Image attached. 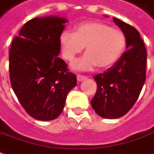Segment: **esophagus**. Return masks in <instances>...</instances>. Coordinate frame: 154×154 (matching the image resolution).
<instances>
[{
  "mask_svg": "<svg viewBox=\"0 0 154 154\" xmlns=\"http://www.w3.org/2000/svg\"><path fill=\"white\" fill-rule=\"evenodd\" d=\"M87 79V77L86 76H84V75H77V79L79 80V81H82V80H84V79Z\"/></svg>",
  "mask_w": 154,
  "mask_h": 154,
  "instance_id": "esophagus-1",
  "label": "esophagus"
}]
</instances>
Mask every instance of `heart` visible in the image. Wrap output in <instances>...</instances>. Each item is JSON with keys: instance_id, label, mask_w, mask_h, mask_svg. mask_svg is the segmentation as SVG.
Here are the masks:
<instances>
[{"instance_id": "heart-1", "label": "heart", "mask_w": 154, "mask_h": 154, "mask_svg": "<svg viewBox=\"0 0 154 154\" xmlns=\"http://www.w3.org/2000/svg\"><path fill=\"white\" fill-rule=\"evenodd\" d=\"M62 54L73 62L85 47L86 53L73 63L75 69L88 71L97 66L100 69L112 67L126 47L125 33L97 21L85 22L75 28V33L64 30L60 35Z\"/></svg>"}]
</instances>
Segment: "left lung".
<instances>
[{"label": "left lung", "mask_w": 154, "mask_h": 154, "mask_svg": "<svg viewBox=\"0 0 154 154\" xmlns=\"http://www.w3.org/2000/svg\"><path fill=\"white\" fill-rule=\"evenodd\" d=\"M126 36L128 50L103 74L93 76L97 89L91 102L99 116L118 119L127 113L138 99L146 80L147 51L139 32L113 17Z\"/></svg>", "instance_id": "8db88e82"}]
</instances>
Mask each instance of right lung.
Listing matches in <instances>:
<instances>
[{"instance_id": "add662e5", "label": "right lung", "mask_w": 154, "mask_h": 154, "mask_svg": "<svg viewBox=\"0 0 154 154\" xmlns=\"http://www.w3.org/2000/svg\"><path fill=\"white\" fill-rule=\"evenodd\" d=\"M65 23V18L58 17L33 18L23 26L11 45V85L23 108L35 119L57 118L68 93L77 84L76 75L58 57Z\"/></svg>"}]
</instances>
